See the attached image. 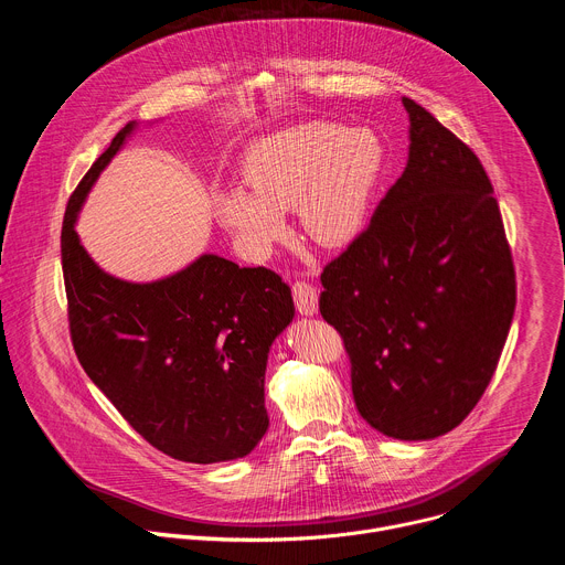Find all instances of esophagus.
<instances>
[{
	"label": "esophagus",
	"mask_w": 565,
	"mask_h": 565,
	"mask_svg": "<svg viewBox=\"0 0 565 565\" xmlns=\"http://www.w3.org/2000/svg\"><path fill=\"white\" fill-rule=\"evenodd\" d=\"M292 297H295V306L301 315H315L319 308V295L317 288L308 281H295L292 284Z\"/></svg>",
	"instance_id": "esophagus-1"
}]
</instances>
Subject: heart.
<instances>
[{"mask_svg": "<svg viewBox=\"0 0 565 565\" xmlns=\"http://www.w3.org/2000/svg\"><path fill=\"white\" fill-rule=\"evenodd\" d=\"M384 145L371 129L303 122L253 142L244 158L252 185H227L212 199L216 218L250 257H266L288 236L286 210L321 246L353 241L371 212L384 172Z\"/></svg>", "mask_w": 565, "mask_h": 565, "instance_id": "1", "label": "heart"}]
</instances>
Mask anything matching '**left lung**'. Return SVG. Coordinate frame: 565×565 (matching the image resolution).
Instances as JSON below:
<instances>
[{
    "label": "left lung",
    "instance_id": "1",
    "mask_svg": "<svg viewBox=\"0 0 565 565\" xmlns=\"http://www.w3.org/2000/svg\"><path fill=\"white\" fill-rule=\"evenodd\" d=\"M369 227L321 273L319 312L344 338L360 416L397 440L458 427L505 347L516 281L492 183L425 107Z\"/></svg>",
    "mask_w": 565,
    "mask_h": 565
}]
</instances>
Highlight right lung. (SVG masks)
<instances>
[{
  "label": "right lung",
  "instance_id": "add662e5",
  "mask_svg": "<svg viewBox=\"0 0 565 565\" xmlns=\"http://www.w3.org/2000/svg\"><path fill=\"white\" fill-rule=\"evenodd\" d=\"M138 122H127L68 199L62 270L75 355L120 416L158 451L185 462L248 456L268 431L273 342L295 317L268 268L201 255L153 281L103 270L75 232L77 214Z\"/></svg>",
  "mask_w": 565,
  "mask_h": 565
}]
</instances>
